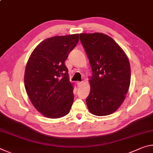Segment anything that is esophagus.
Listing matches in <instances>:
<instances>
[{"label":"esophagus","mask_w":153,"mask_h":153,"mask_svg":"<svg viewBox=\"0 0 153 153\" xmlns=\"http://www.w3.org/2000/svg\"><path fill=\"white\" fill-rule=\"evenodd\" d=\"M83 84H84V82H78L77 83V87H81Z\"/></svg>","instance_id":"obj_1"}]
</instances>
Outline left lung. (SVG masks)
<instances>
[{"label":"left lung","mask_w":153,"mask_h":153,"mask_svg":"<svg viewBox=\"0 0 153 153\" xmlns=\"http://www.w3.org/2000/svg\"><path fill=\"white\" fill-rule=\"evenodd\" d=\"M79 39L92 71L88 108L97 116L110 115L122 105L130 85L128 56L112 38L102 33H79Z\"/></svg>","instance_id":"left-lung-1"}]
</instances>
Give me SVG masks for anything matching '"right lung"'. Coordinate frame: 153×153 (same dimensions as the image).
<instances>
[{"instance_id":"right-lung-1","label":"right lung","mask_w":153,"mask_h":153,"mask_svg":"<svg viewBox=\"0 0 153 153\" xmlns=\"http://www.w3.org/2000/svg\"><path fill=\"white\" fill-rule=\"evenodd\" d=\"M79 41V34L56 36L41 42L25 67V88L36 109L45 117L57 119L69 113L74 84L65 61Z\"/></svg>"}]
</instances>
